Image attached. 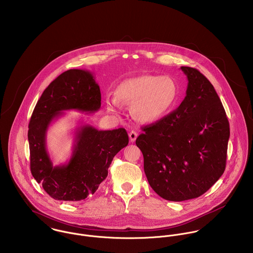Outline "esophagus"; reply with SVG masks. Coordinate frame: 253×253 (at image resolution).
<instances>
[{
    "instance_id": "34e87169",
    "label": "esophagus",
    "mask_w": 253,
    "mask_h": 253,
    "mask_svg": "<svg viewBox=\"0 0 253 253\" xmlns=\"http://www.w3.org/2000/svg\"><path fill=\"white\" fill-rule=\"evenodd\" d=\"M128 136H129V140L130 142H134L137 138V132L134 131V130H131L129 133H128Z\"/></svg>"
}]
</instances>
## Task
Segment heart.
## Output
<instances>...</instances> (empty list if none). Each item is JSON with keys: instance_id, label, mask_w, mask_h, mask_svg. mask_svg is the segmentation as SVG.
Returning <instances> with one entry per match:
<instances>
[{"instance_id": "b5f03b06", "label": "heart", "mask_w": 253, "mask_h": 253, "mask_svg": "<svg viewBox=\"0 0 253 253\" xmlns=\"http://www.w3.org/2000/svg\"><path fill=\"white\" fill-rule=\"evenodd\" d=\"M178 84L169 76L142 75L123 81L116 88V96L108 94L105 104L116 112L121 103L131 105L132 117L143 124L157 122L177 102Z\"/></svg>"}]
</instances>
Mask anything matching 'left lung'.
<instances>
[{
  "mask_svg": "<svg viewBox=\"0 0 253 253\" xmlns=\"http://www.w3.org/2000/svg\"><path fill=\"white\" fill-rule=\"evenodd\" d=\"M180 69L188 85L179 107L144 126L136 139L150 186L172 202L198 198L221 177L230 137L229 122L211 83L195 68Z\"/></svg>",
  "mask_w": 253,
  "mask_h": 253,
  "instance_id": "1",
  "label": "left lung"
}]
</instances>
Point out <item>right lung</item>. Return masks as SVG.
<instances>
[{"label": "right lung", "instance_id": "1", "mask_svg": "<svg viewBox=\"0 0 253 253\" xmlns=\"http://www.w3.org/2000/svg\"><path fill=\"white\" fill-rule=\"evenodd\" d=\"M101 93L92 73L70 69L59 75L43 90L33 111L28 130L30 169L33 177L54 200L78 202L95 193L108 175L119 151L128 144L125 128L98 130L83 124L76 127L70 160L53 166L46 150V132L64 111L97 112Z\"/></svg>", "mask_w": 253, "mask_h": 253}]
</instances>
